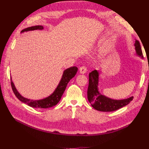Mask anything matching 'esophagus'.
Returning a JSON list of instances; mask_svg holds the SVG:
<instances>
[{"mask_svg": "<svg viewBox=\"0 0 149 149\" xmlns=\"http://www.w3.org/2000/svg\"><path fill=\"white\" fill-rule=\"evenodd\" d=\"M87 71V69L86 67H85V66H81L79 68V72L82 74H86V72Z\"/></svg>", "mask_w": 149, "mask_h": 149, "instance_id": "esophagus-1", "label": "esophagus"}]
</instances>
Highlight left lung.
I'll use <instances>...</instances> for the list:
<instances>
[{"mask_svg":"<svg viewBox=\"0 0 149 149\" xmlns=\"http://www.w3.org/2000/svg\"><path fill=\"white\" fill-rule=\"evenodd\" d=\"M134 47L136 54L143 59L140 43L138 40L135 41ZM99 75L100 73L97 70H94L89 74V85L87 91L88 100L95 109L103 112L114 111L127 105L133 99V97L132 96L127 99L116 100L101 94L99 89Z\"/></svg>","mask_w":149,"mask_h":149,"instance_id":"1","label":"left lung"}]
</instances>
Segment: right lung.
I'll use <instances>...</instances> for the list:
<instances>
[{"label":"right lung","mask_w":149,"mask_h":149,"mask_svg":"<svg viewBox=\"0 0 149 149\" xmlns=\"http://www.w3.org/2000/svg\"><path fill=\"white\" fill-rule=\"evenodd\" d=\"M43 27L42 26H35L26 28L24 30L22 31V33L24 32H28V31H32L34 30H42ZM78 70V68L76 66H72L68 68H66L63 71V75L61 80L56 87L54 91H53L52 94H50L49 96L44 98L43 99L40 100H31L27 99L23 97L22 95L18 92V90L16 88L13 82L12 81L11 77V84L13 91L18 99L20 100L21 102L27 104L32 107H35V108H49L55 106L58 104L60 100L61 99L63 93L66 89L67 84L74 77Z\"/></svg>","instance_id":"1"}]
</instances>
